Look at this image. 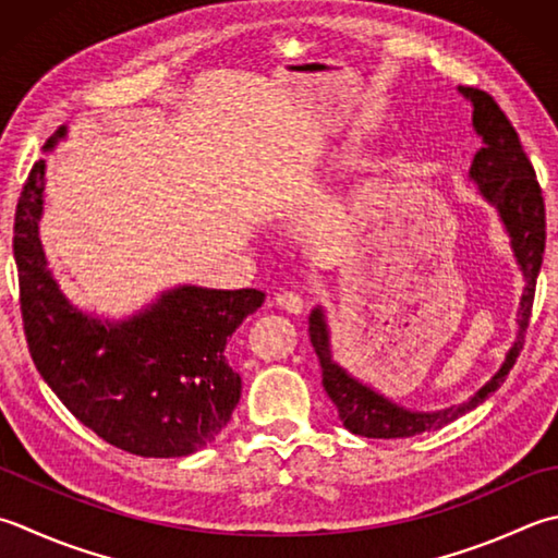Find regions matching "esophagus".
I'll return each mask as SVG.
<instances>
[{
    "label": "esophagus",
    "instance_id": "34e87169",
    "mask_svg": "<svg viewBox=\"0 0 558 558\" xmlns=\"http://www.w3.org/2000/svg\"><path fill=\"white\" fill-rule=\"evenodd\" d=\"M277 306L283 308V311H289V313H303V311H306L308 303L299 291H279L277 293Z\"/></svg>",
    "mask_w": 558,
    "mask_h": 558
}]
</instances>
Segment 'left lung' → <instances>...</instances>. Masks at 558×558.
Masks as SVG:
<instances>
[{
    "label": "left lung",
    "mask_w": 558,
    "mask_h": 558,
    "mask_svg": "<svg viewBox=\"0 0 558 558\" xmlns=\"http://www.w3.org/2000/svg\"><path fill=\"white\" fill-rule=\"evenodd\" d=\"M459 92L474 107V131L481 135L483 148L474 155L469 177L478 184L481 196L498 208V216L510 235V245L518 265L524 275V293L520 301V330L518 340L512 342L506 362L498 374L471 398L469 403L451 405L437 413H417L405 410L378 396L369 386H364L347 374L340 364L332 362L330 354V332L325 323V313L318 306L308 315V335L313 350L320 360L323 388L330 401L338 408L342 425L352 435L374 437V439H393V437H413L449 425L451 420L469 413L481 405L486 398L498 391L512 369L514 360L520 356L524 344V332L530 328V315L534 303V289L542 267L544 243H546V214L542 186L534 174L530 157L524 155L518 131L512 129L508 116L496 104V99L483 89L459 87Z\"/></svg>",
    "instance_id": "left-lung-1"
}]
</instances>
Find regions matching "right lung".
<instances>
[{
  "instance_id": "add662e5",
  "label": "right lung",
  "mask_w": 558,
  "mask_h": 558,
  "mask_svg": "<svg viewBox=\"0 0 558 558\" xmlns=\"http://www.w3.org/2000/svg\"><path fill=\"white\" fill-rule=\"evenodd\" d=\"M65 133L60 125L46 150ZM44 174L38 160L14 216L21 318L38 374L82 425L129 454L170 459L211 445L243 388L228 338L265 293L180 287L129 320L82 313L52 279L38 238Z\"/></svg>"
}]
</instances>
